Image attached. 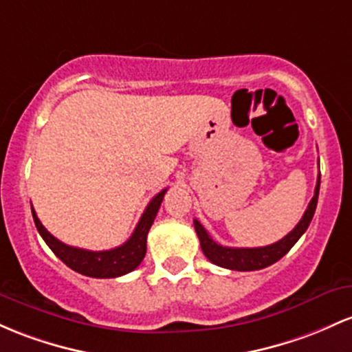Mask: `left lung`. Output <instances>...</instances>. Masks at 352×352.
<instances>
[{"label": "left lung", "mask_w": 352, "mask_h": 352, "mask_svg": "<svg viewBox=\"0 0 352 352\" xmlns=\"http://www.w3.org/2000/svg\"><path fill=\"white\" fill-rule=\"evenodd\" d=\"M319 185L320 173L318 175V185H316L314 197H312V200L309 202L302 219L299 220V223H297L291 232L285 235L284 239H280L279 242H276V244H270L265 247H252V249H249V247H241V249H239V247L220 245L207 234V230L204 229L202 223L197 219H194V227L197 235H199L202 252L206 254V257L212 262V264L219 265V267L232 270H258L269 267L274 262L283 258L285 254L292 249V245L299 241L300 235L307 230L309 223H311L312 217H314L316 207H318Z\"/></svg>", "instance_id": "obj_1"}]
</instances>
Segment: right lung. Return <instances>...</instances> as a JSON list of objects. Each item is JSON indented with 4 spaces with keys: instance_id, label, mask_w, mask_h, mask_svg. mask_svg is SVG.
<instances>
[{
    "instance_id": "obj_1",
    "label": "right lung",
    "mask_w": 352,
    "mask_h": 352,
    "mask_svg": "<svg viewBox=\"0 0 352 352\" xmlns=\"http://www.w3.org/2000/svg\"><path fill=\"white\" fill-rule=\"evenodd\" d=\"M167 188L153 197L150 204L146 206L144 215L138 220L137 227H135L132 237L125 242L123 245L115 247L110 250H85L78 247H72L63 244L53 237L48 230L45 229L43 223L38 219L36 212L32 207V214L34 226H36L38 232H40L46 245L55 252V256L63 261L69 269L76 270V272L83 274L88 277H96V279H110V277H120L123 274L132 272L140 265L144 261L146 252V234H148L150 227H152L153 220L157 217V212L160 208L162 200H164Z\"/></svg>"
}]
</instances>
